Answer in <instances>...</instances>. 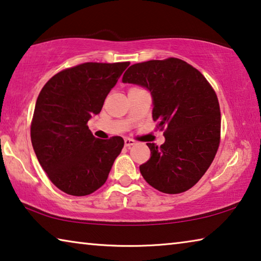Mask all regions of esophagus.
Wrapping results in <instances>:
<instances>
[{"instance_id":"1","label":"esophagus","mask_w":261,"mask_h":261,"mask_svg":"<svg viewBox=\"0 0 261 261\" xmlns=\"http://www.w3.org/2000/svg\"><path fill=\"white\" fill-rule=\"evenodd\" d=\"M136 144V142L134 139H131V138H125L124 139V145H125L126 147H130V146H132V145H135Z\"/></svg>"}]
</instances>
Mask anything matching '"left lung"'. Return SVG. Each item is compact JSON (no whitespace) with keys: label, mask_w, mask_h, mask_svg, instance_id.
<instances>
[{"label":"left lung","mask_w":261,"mask_h":261,"mask_svg":"<svg viewBox=\"0 0 261 261\" xmlns=\"http://www.w3.org/2000/svg\"><path fill=\"white\" fill-rule=\"evenodd\" d=\"M123 82L143 86L153 98V121L164 131L161 146L147 143L151 158L139 169L153 188L184 193L212 165L221 142V110L212 85L177 58L130 66Z\"/></svg>","instance_id":"8db88e82"}]
</instances>
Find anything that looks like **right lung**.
Here are the masks:
<instances>
[{
  "label": "right lung",
  "instance_id": "right-lung-1",
  "mask_svg": "<svg viewBox=\"0 0 261 261\" xmlns=\"http://www.w3.org/2000/svg\"><path fill=\"white\" fill-rule=\"evenodd\" d=\"M129 65H76L57 73L40 90L31 143L48 179L68 195H89L105 185L122 151V137L95 138L87 123L100 114L107 95Z\"/></svg>",
  "mask_w": 261,
  "mask_h": 261
}]
</instances>
